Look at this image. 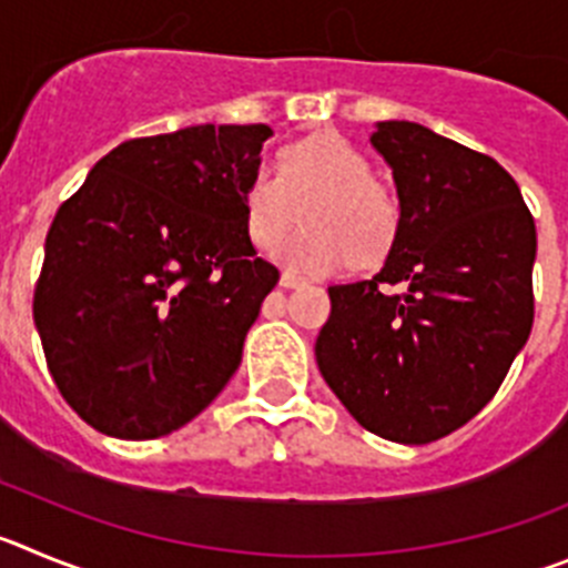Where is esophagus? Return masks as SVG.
Listing matches in <instances>:
<instances>
[{
    "instance_id": "34e87169",
    "label": "esophagus",
    "mask_w": 568,
    "mask_h": 568,
    "mask_svg": "<svg viewBox=\"0 0 568 568\" xmlns=\"http://www.w3.org/2000/svg\"><path fill=\"white\" fill-rule=\"evenodd\" d=\"M303 283H305L303 277H296V274L291 272H283V277H280V285H283V288H300Z\"/></svg>"
}]
</instances>
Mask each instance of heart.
<instances>
[{
  "instance_id": "obj_1",
  "label": "heart",
  "mask_w": 568,
  "mask_h": 568,
  "mask_svg": "<svg viewBox=\"0 0 568 568\" xmlns=\"http://www.w3.org/2000/svg\"><path fill=\"white\" fill-rule=\"evenodd\" d=\"M246 232L268 248L305 206V223L277 246L291 272H339L351 260L367 265L385 257L402 226V203L373 178L365 152L336 132H320L280 152L277 170L257 166L243 186Z\"/></svg>"
}]
</instances>
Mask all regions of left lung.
<instances>
[{
    "label": "left lung",
    "instance_id": "8db88e82",
    "mask_svg": "<svg viewBox=\"0 0 568 568\" xmlns=\"http://www.w3.org/2000/svg\"><path fill=\"white\" fill-rule=\"evenodd\" d=\"M371 144L390 163L402 226L382 272L331 285L314 354L365 430L430 444L484 410L529 339L538 234L484 152L413 121H382Z\"/></svg>",
    "mask_w": 568,
    "mask_h": 568
}]
</instances>
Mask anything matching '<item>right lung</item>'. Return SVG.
Here are the masks:
<instances>
[{"instance_id": "1", "label": "right lung", "mask_w": 568, "mask_h": 568, "mask_svg": "<svg viewBox=\"0 0 568 568\" xmlns=\"http://www.w3.org/2000/svg\"><path fill=\"white\" fill-rule=\"evenodd\" d=\"M265 124L132 138L61 203L33 322L50 376L104 436L161 438L226 387L280 272L246 232Z\"/></svg>"}]
</instances>
